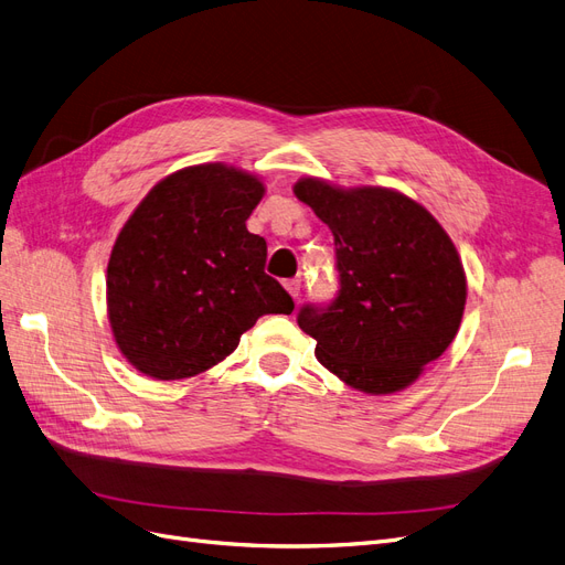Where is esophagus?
I'll return each instance as SVG.
<instances>
[{
    "label": "esophagus",
    "mask_w": 565,
    "mask_h": 565,
    "mask_svg": "<svg viewBox=\"0 0 565 565\" xmlns=\"http://www.w3.org/2000/svg\"><path fill=\"white\" fill-rule=\"evenodd\" d=\"M284 286H286V290H288V296H290V298H294V300H298V298H300L302 284H300L298 279H288V281H284Z\"/></svg>",
    "instance_id": "34e87169"
}]
</instances>
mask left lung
Listing matches in <instances>:
<instances>
[{"instance_id": "left-lung-1", "label": "left lung", "mask_w": 565, "mask_h": 565, "mask_svg": "<svg viewBox=\"0 0 565 565\" xmlns=\"http://www.w3.org/2000/svg\"><path fill=\"white\" fill-rule=\"evenodd\" d=\"M294 193L335 237L340 294L298 315L317 361L370 395L412 386L463 319L468 279L447 230L393 188L302 177Z\"/></svg>"}]
</instances>
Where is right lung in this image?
<instances>
[{
    "instance_id": "obj_1",
    "label": "right lung",
    "mask_w": 565,
    "mask_h": 565,
    "mask_svg": "<svg viewBox=\"0 0 565 565\" xmlns=\"http://www.w3.org/2000/svg\"><path fill=\"white\" fill-rule=\"evenodd\" d=\"M263 195L258 174L191 164L160 179L120 227L107 317L118 351L146 377H195L225 361L263 315L294 311L265 275V239L246 230Z\"/></svg>"
}]
</instances>
